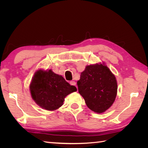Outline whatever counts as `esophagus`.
<instances>
[{
	"mask_svg": "<svg viewBox=\"0 0 148 148\" xmlns=\"http://www.w3.org/2000/svg\"><path fill=\"white\" fill-rule=\"evenodd\" d=\"M70 85H71V86H76V82H74V81H71L70 82Z\"/></svg>",
	"mask_w": 148,
	"mask_h": 148,
	"instance_id": "obj_1",
	"label": "esophagus"
}]
</instances>
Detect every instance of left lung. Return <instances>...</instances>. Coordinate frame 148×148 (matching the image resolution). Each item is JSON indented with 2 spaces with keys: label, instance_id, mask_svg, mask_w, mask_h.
I'll return each mask as SVG.
<instances>
[{
  "label": "left lung",
  "instance_id": "obj_1",
  "mask_svg": "<svg viewBox=\"0 0 148 148\" xmlns=\"http://www.w3.org/2000/svg\"><path fill=\"white\" fill-rule=\"evenodd\" d=\"M77 84L88 108L97 114L109 109L117 96V79L104 62L87 65Z\"/></svg>",
  "mask_w": 148,
  "mask_h": 148
}]
</instances>
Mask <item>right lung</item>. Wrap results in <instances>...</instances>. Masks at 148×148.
<instances>
[{"instance_id": "obj_1", "label": "right lung", "mask_w": 148, "mask_h": 148, "mask_svg": "<svg viewBox=\"0 0 148 148\" xmlns=\"http://www.w3.org/2000/svg\"><path fill=\"white\" fill-rule=\"evenodd\" d=\"M77 91V88L51 69L38 70L29 84V92L33 101L42 109L49 111L60 108L65 97Z\"/></svg>"}]
</instances>
